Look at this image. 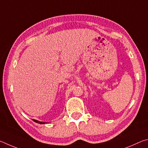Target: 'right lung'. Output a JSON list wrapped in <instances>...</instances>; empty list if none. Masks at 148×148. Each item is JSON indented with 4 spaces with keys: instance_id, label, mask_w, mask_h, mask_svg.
<instances>
[{
    "instance_id": "1",
    "label": "right lung",
    "mask_w": 148,
    "mask_h": 148,
    "mask_svg": "<svg viewBox=\"0 0 148 148\" xmlns=\"http://www.w3.org/2000/svg\"><path fill=\"white\" fill-rule=\"evenodd\" d=\"M34 122L37 123H40V124H45L46 123V122H42V121H39L38 120H36V119H32Z\"/></svg>"
}]
</instances>
